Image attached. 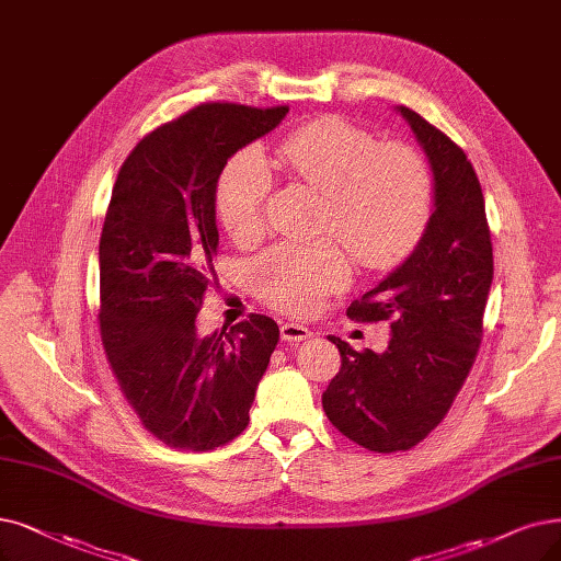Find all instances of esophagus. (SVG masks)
<instances>
[{
  "mask_svg": "<svg viewBox=\"0 0 561 561\" xmlns=\"http://www.w3.org/2000/svg\"><path fill=\"white\" fill-rule=\"evenodd\" d=\"M280 339L285 343H301V341L310 339V329L304 324H297V322H285L280 327Z\"/></svg>",
  "mask_w": 561,
  "mask_h": 561,
  "instance_id": "34e87169",
  "label": "esophagus"
}]
</instances>
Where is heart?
I'll list each match as a JSON object with an SVG mask.
<instances>
[{"instance_id":"obj_1","label":"heart","mask_w":561,"mask_h":561,"mask_svg":"<svg viewBox=\"0 0 561 561\" xmlns=\"http://www.w3.org/2000/svg\"><path fill=\"white\" fill-rule=\"evenodd\" d=\"M276 163L297 182L324 193L322 228L339 234L354 257L373 268L410 257L433 216V179L423 159L402 145H382L343 117L297 126L276 147ZM272 170L249 147L222 165L216 214L234 239H251L264 218ZM251 278L257 297L280 310L306 312L350 278L341 245L278 243L262 253Z\"/></svg>"}]
</instances>
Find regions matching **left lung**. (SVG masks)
I'll return each instance as SVG.
<instances>
[{
	"mask_svg": "<svg viewBox=\"0 0 561 561\" xmlns=\"http://www.w3.org/2000/svg\"><path fill=\"white\" fill-rule=\"evenodd\" d=\"M433 170V216L416 251L352 301L358 322H391L385 352L329 335L341 370L322 393L329 421L368 451H408L451 410L477 362L492 283V243L479 176L465 151L398 105Z\"/></svg>",
	"mask_w": 561,
	"mask_h": 561,
	"instance_id": "1",
	"label": "left lung"
}]
</instances>
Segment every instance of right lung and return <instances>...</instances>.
I'll return each instance as SVG.
<instances>
[{"label": "right lung", "mask_w": 561, "mask_h": 561, "mask_svg": "<svg viewBox=\"0 0 561 561\" xmlns=\"http://www.w3.org/2000/svg\"><path fill=\"white\" fill-rule=\"evenodd\" d=\"M287 105L203 103L145 136L124 161L101 243V339L145 428L172 449L211 451L249 425L278 324L253 312L197 335L218 249L216 182Z\"/></svg>", "instance_id": "add662e5"}]
</instances>
